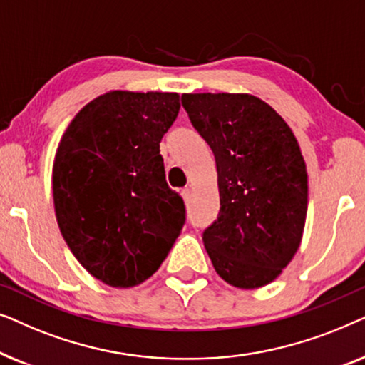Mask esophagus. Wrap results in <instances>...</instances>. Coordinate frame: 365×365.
I'll list each match as a JSON object with an SVG mask.
<instances>
[{"label": "esophagus", "instance_id": "obj_1", "mask_svg": "<svg viewBox=\"0 0 365 365\" xmlns=\"http://www.w3.org/2000/svg\"><path fill=\"white\" fill-rule=\"evenodd\" d=\"M181 196L184 197V201H189V197H191V189L184 187L182 191H181Z\"/></svg>", "mask_w": 365, "mask_h": 365}]
</instances>
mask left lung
<instances>
[{
	"instance_id": "8db88e82",
	"label": "left lung",
	"mask_w": 365,
	"mask_h": 365,
	"mask_svg": "<svg viewBox=\"0 0 365 365\" xmlns=\"http://www.w3.org/2000/svg\"><path fill=\"white\" fill-rule=\"evenodd\" d=\"M192 126L211 146L221 209L202 241L216 272L239 289L272 282L301 244L307 171L286 121L251 94H182Z\"/></svg>"
}]
</instances>
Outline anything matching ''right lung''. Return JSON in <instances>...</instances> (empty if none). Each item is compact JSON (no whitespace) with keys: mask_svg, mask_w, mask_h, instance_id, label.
Instances as JSON below:
<instances>
[{"mask_svg":"<svg viewBox=\"0 0 365 365\" xmlns=\"http://www.w3.org/2000/svg\"><path fill=\"white\" fill-rule=\"evenodd\" d=\"M179 94L109 91L69 124L53 166L54 211L74 257L99 281L133 287L158 271L186 222L159 143Z\"/></svg>","mask_w":365,"mask_h":365,"instance_id":"obj_1","label":"right lung"}]
</instances>
